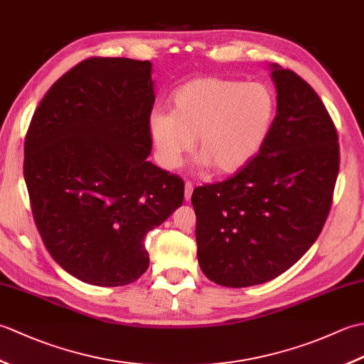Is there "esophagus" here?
Returning a JSON list of instances; mask_svg holds the SVG:
<instances>
[{
  "label": "esophagus",
  "instance_id": "obj_1",
  "mask_svg": "<svg viewBox=\"0 0 364 364\" xmlns=\"http://www.w3.org/2000/svg\"><path fill=\"white\" fill-rule=\"evenodd\" d=\"M192 191H194V186H192V183L186 181V184H184V200H186V202H189V200H191Z\"/></svg>",
  "mask_w": 364,
  "mask_h": 364
}]
</instances>
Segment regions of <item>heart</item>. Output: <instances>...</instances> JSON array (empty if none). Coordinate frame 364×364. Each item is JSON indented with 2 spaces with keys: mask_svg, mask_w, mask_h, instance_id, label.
<instances>
[{
  "mask_svg": "<svg viewBox=\"0 0 364 364\" xmlns=\"http://www.w3.org/2000/svg\"><path fill=\"white\" fill-rule=\"evenodd\" d=\"M275 117L272 90L262 82L197 78L172 95V112L153 111L150 137L161 166L176 168L194 146L198 166L235 173L257 156Z\"/></svg>",
  "mask_w": 364,
  "mask_h": 364,
  "instance_id": "obj_1",
  "label": "heart"
}]
</instances>
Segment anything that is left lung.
<instances>
[{"label":"left lung","instance_id":"1","mask_svg":"<svg viewBox=\"0 0 364 364\" xmlns=\"http://www.w3.org/2000/svg\"><path fill=\"white\" fill-rule=\"evenodd\" d=\"M277 115L249 164L192 192L202 272L227 288L266 283L304 257L321 235L339 170L333 120L314 89L270 67Z\"/></svg>","mask_w":364,"mask_h":364}]
</instances>
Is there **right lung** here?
Instances as JSON below:
<instances>
[{
	"label": "right lung",
	"instance_id": "1",
	"mask_svg": "<svg viewBox=\"0 0 364 364\" xmlns=\"http://www.w3.org/2000/svg\"><path fill=\"white\" fill-rule=\"evenodd\" d=\"M150 60L90 58L53 84L25 139L33 215L53 259L97 286L136 282L144 237L183 205L180 176L146 161Z\"/></svg>",
	"mask_w": 364,
	"mask_h": 364
}]
</instances>
